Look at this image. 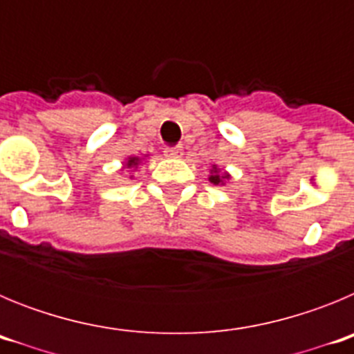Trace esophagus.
<instances>
[{
	"mask_svg": "<svg viewBox=\"0 0 354 354\" xmlns=\"http://www.w3.org/2000/svg\"><path fill=\"white\" fill-rule=\"evenodd\" d=\"M162 154L168 159L180 158V156H183V147H167V149L162 150Z\"/></svg>",
	"mask_w": 354,
	"mask_h": 354,
	"instance_id": "esophagus-1",
	"label": "esophagus"
}]
</instances>
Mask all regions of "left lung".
I'll use <instances>...</instances> for the list:
<instances>
[{
  "label": "left lung",
  "mask_w": 354,
  "mask_h": 354,
  "mask_svg": "<svg viewBox=\"0 0 354 354\" xmlns=\"http://www.w3.org/2000/svg\"><path fill=\"white\" fill-rule=\"evenodd\" d=\"M207 179H209V183L214 184V186H225V184L232 179V177H230V174H228V171L221 170L218 165H212L211 170H209Z\"/></svg>",
  "instance_id": "obj_1"
}]
</instances>
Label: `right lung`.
I'll return each instance as SVG.
<instances>
[{"mask_svg":"<svg viewBox=\"0 0 354 354\" xmlns=\"http://www.w3.org/2000/svg\"><path fill=\"white\" fill-rule=\"evenodd\" d=\"M147 156H149V154H145V156H127V158L122 161V170H126V171H129V174H133V171H136L140 167H142L143 161L147 159ZM129 179H133V175H129Z\"/></svg>","mask_w":354,"mask_h":354,"instance_id":"1","label":"right lung"}]
</instances>
